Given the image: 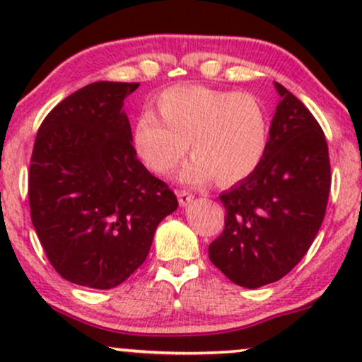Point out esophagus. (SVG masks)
I'll return each instance as SVG.
<instances>
[{"mask_svg":"<svg viewBox=\"0 0 362 362\" xmlns=\"http://www.w3.org/2000/svg\"><path fill=\"white\" fill-rule=\"evenodd\" d=\"M177 197H178V202H180V206H187L190 201H192L194 195L192 192H189V190H178Z\"/></svg>","mask_w":362,"mask_h":362,"instance_id":"esophagus-1","label":"esophagus"}]
</instances>
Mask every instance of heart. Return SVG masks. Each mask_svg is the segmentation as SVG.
I'll list each match as a JSON object with an SVG mask.
<instances>
[{
  "mask_svg": "<svg viewBox=\"0 0 362 362\" xmlns=\"http://www.w3.org/2000/svg\"><path fill=\"white\" fill-rule=\"evenodd\" d=\"M156 107L161 119L148 110L139 114L132 143L158 175H168L180 165L189 143L194 158L182 177L192 184L213 177L219 185L236 184L264 160L269 114L255 95L201 85L172 86L161 91Z\"/></svg>",
  "mask_w": 362,
  "mask_h": 362,
  "instance_id": "obj_1",
  "label": "heart"
}]
</instances>
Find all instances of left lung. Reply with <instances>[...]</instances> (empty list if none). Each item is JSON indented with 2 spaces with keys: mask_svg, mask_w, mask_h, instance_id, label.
I'll return each mask as SVG.
<instances>
[{
  "mask_svg": "<svg viewBox=\"0 0 362 362\" xmlns=\"http://www.w3.org/2000/svg\"><path fill=\"white\" fill-rule=\"evenodd\" d=\"M276 109L259 168L219 195L223 233L209 260L235 284L255 289L279 281L300 264L325 218L330 158L318 120L276 83Z\"/></svg>",
  "mask_w": 362,
  "mask_h": 362,
  "instance_id": "left-lung-1",
  "label": "left lung"
}]
</instances>
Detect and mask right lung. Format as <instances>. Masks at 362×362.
I'll return each instance as SVG.
<instances>
[{"label": "right lung", "instance_id": "obj_1", "mask_svg": "<svg viewBox=\"0 0 362 362\" xmlns=\"http://www.w3.org/2000/svg\"><path fill=\"white\" fill-rule=\"evenodd\" d=\"M139 83L98 81L45 115L28 170L30 218L66 281L119 286L146 260L156 226L178 201L136 156L124 100Z\"/></svg>", "mask_w": 362, "mask_h": 362}]
</instances>
